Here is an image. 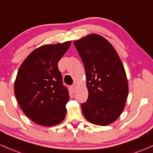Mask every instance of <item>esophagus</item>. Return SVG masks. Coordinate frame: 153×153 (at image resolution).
<instances>
[{
	"mask_svg": "<svg viewBox=\"0 0 153 153\" xmlns=\"http://www.w3.org/2000/svg\"><path fill=\"white\" fill-rule=\"evenodd\" d=\"M71 89H72V91H73V93H74V92L76 91V86H75V85H73L71 86Z\"/></svg>",
	"mask_w": 153,
	"mask_h": 153,
	"instance_id": "34e87169",
	"label": "esophagus"
}]
</instances>
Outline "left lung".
<instances>
[{"mask_svg":"<svg viewBox=\"0 0 153 153\" xmlns=\"http://www.w3.org/2000/svg\"><path fill=\"white\" fill-rule=\"evenodd\" d=\"M86 73L88 97L83 115L97 126H108L122 113L128 94L125 68L113 45L103 37L88 35L74 42Z\"/></svg>","mask_w":153,"mask_h":153,"instance_id":"left-lung-1","label":"left lung"}]
</instances>
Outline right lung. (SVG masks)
Instances as JSON below:
<instances>
[{"label":"right lung","mask_w":153,"mask_h":153,"mask_svg":"<svg viewBox=\"0 0 153 153\" xmlns=\"http://www.w3.org/2000/svg\"><path fill=\"white\" fill-rule=\"evenodd\" d=\"M71 45L68 41L40 46L18 71L14 92L18 104L27 117L40 126H55L65 117L69 92L62 83L58 62Z\"/></svg>","instance_id":"1"}]
</instances>
